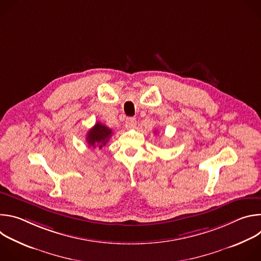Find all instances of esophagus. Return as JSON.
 Masks as SVG:
<instances>
[{
    "label": "esophagus",
    "mask_w": 261,
    "mask_h": 261,
    "mask_svg": "<svg viewBox=\"0 0 261 261\" xmlns=\"http://www.w3.org/2000/svg\"><path fill=\"white\" fill-rule=\"evenodd\" d=\"M125 125H126V127H127L128 129H133V128H135V126H136V120H135V118H127Z\"/></svg>",
    "instance_id": "obj_1"
}]
</instances>
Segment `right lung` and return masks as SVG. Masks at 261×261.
I'll return each instance as SVG.
<instances>
[{"mask_svg": "<svg viewBox=\"0 0 261 261\" xmlns=\"http://www.w3.org/2000/svg\"><path fill=\"white\" fill-rule=\"evenodd\" d=\"M111 135H113L111 129L105 125H102L101 123H96L95 126L87 133V142L91 147H97L101 150L104 145H106Z\"/></svg>", "mask_w": 261, "mask_h": 261, "instance_id": "1", "label": "right lung"}]
</instances>
